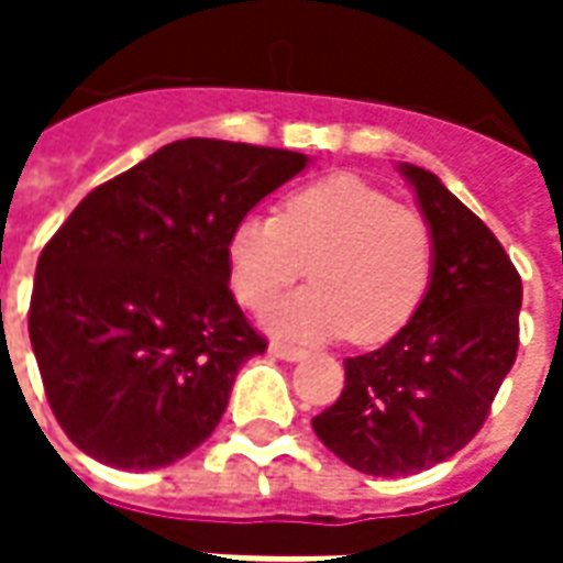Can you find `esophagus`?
Here are the masks:
<instances>
[{
	"mask_svg": "<svg viewBox=\"0 0 563 563\" xmlns=\"http://www.w3.org/2000/svg\"><path fill=\"white\" fill-rule=\"evenodd\" d=\"M268 353L274 355V358H283V362H301V358L307 355V350H301V346H289V343L274 341L268 346Z\"/></svg>",
	"mask_w": 563,
	"mask_h": 563,
	"instance_id": "1",
	"label": "esophagus"
}]
</instances>
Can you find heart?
Here are the masks:
<instances>
[{"instance_id":"obj_1","label":"heart","mask_w":563,"mask_h":563,"mask_svg":"<svg viewBox=\"0 0 563 563\" xmlns=\"http://www.w3.org/2000/svg\"><path fill=\"white\" fill-rule=\"evenodd\" d=\"M225 262L234 298L250 310H265L310 265L313 286L265 317L271 334L383 343L413 319L431 286L434 232L374 184L331 174L292 189L277 217L234 222Z\"/></svg>"}]
</instances>
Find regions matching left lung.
Listing matches in <instances>:
<instances>
[{
  "mask_svg": "<svg viewBox=\"0 0 563 563\" xmlns=\"http://www.w3.org/2000/svg\"><path fill=\"white\" fill-rule=\"evenodd\" d=\"M398 172L434 232V274L389 343L346 358V386L313 431L350 467L410 476L483 428L519 353L521 277L492 229L419 165Z\"/></svg>",
  "mask_w": 563,
  "mask_h": 563,
  "instance_id": "obj_1",
  "label": "left lung"
}]
</instances>
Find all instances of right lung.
Instances as JSON below:
<instances>
[{
    "label": "right lung",
    "mask_w": 563,
    "mask_h": 563,
    "mask_svg": "<svg viewBox=\"0 0 563 563\" xmlns=\"http://www.w3.org/2000/svg\"><path fill=\"white\" fill-rule=\"evenodd\" d=\"M307 162L184 139L71 210L38 256L30 341L75 446L120 471H156L213 434L238 367L268 346L229 289L225 241Z\"/></svg>",
    "instance_id": "1"
}]
</instances>
